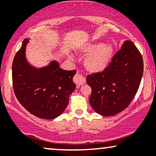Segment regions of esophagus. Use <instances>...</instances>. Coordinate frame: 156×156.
<instances>
[{"label":"esophagus","instance_id":"1","mask_svg":"<svg viewBox=\"0 0 156 156\" xmlns=\"http://www.w3.org/2000/svg\"><path fill=\"white\" fill-rule=\"evenodd\" d=\"M73 80H74L75 83H76L78 86L83 85V84L86 83L85 78H84L82 75L78 74V73H77L76 76H75L74 78H73Z\"/></svg>","mask_w":156,"mask_h":156}]
</instances>
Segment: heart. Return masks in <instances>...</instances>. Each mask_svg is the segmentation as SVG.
I'll list each match as a JSON object with an SVG mask.
<instances>
[{"mask_svg":"<svg viewBox=\"0 0 156 156\" xmlns=\"http://www.w3.org/2000/svg\"><path fill=\"white\" fill-rule=\"evenodd\" d=\"M115 48L110 43H89L78 50V53L86 55L83 66L87 71L96 73L105 70L111 62Z\"/></svg>","mask_w":156,"mask_h":156,"instance_id":"b5f03b06","label":"heart"}]
</instances>
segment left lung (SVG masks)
<instances>
[{
  "instance_id": "8db88e82",
  "label": "left lung",
  "mask_w": 156,
  "mask_h": 156,
  "mask_svg": "<svg viewBox=\"0 0 156 156\" xmlns=\"http://www.w3.org/2000/svg\"><path fill=\"white\" fill-rule=\"evenodd\" d=\"M143 75V59L132 41H125L104 71L89 75V102L95 112L112 116L129 105L137 92Z\"/></svg>"
}]
</instances>
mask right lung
<instances>
[{"label": "right lung", "mask_w": 156, "mask_h": 156, "mask_svg": "<svg viewBox=\"0 0 156 156\" xmlns=\"http://www.w3.org/2000/svg\"><path fill=\"white\" fill-rule=\"evenodd\" d=\"M29 39H24L12 64L14 91L18 101L28 112L43 119H54L67 108L70 95L76 89L73 78L76 70H64L51 60L37 68L26 59Z\"/></svg>", "instance_id": "right-lung-1"}]
</instances>
